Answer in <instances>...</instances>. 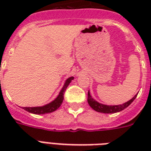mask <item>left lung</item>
Instances as JSON below:
<instances>
[{
  "instance_id": "1",
  "label": "left lung",
  "mask_w": 151,
  "mask_h": 151,
  "mask_svg": "<svg viewBox=\"0 0 151 151\" xmlns=\"http://www.w3.org/2000/svg\"><path fill=\"white\" fill-rule=\"evenodd\" d=\"M136 96H137V95H136L133 98H132L130 100H129L126 103L119 104V105H105V104H103V103H100L97 102L96 100H95L92 97V96L90 95V92L88 91V103L90 106L97 112L103 113V114H114V113L120 112V111H122L126 107H128L133 102L134 99H136Z\"/></svg>"
}]
</instances>
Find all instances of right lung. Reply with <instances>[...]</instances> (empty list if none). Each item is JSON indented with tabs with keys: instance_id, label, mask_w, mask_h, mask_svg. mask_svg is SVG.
<instances>
[{
	"instance_id": "right-lung-1",
	"label": "right lung",
	"mask_w": 151,
	"mask_h": 151,
	"mask_svg": "<svg viewBox=\"0 0 151 151\" xmlns=\"http://www.w3.org/2000/svg\"><path fill=\"white\" fill-rule=\"evenodd\" d=\"M73 77H70V78H67L64 83L63 87L62 88V89L60 90L58 96L55 98L53 101H52L51 103H48L45 106H34V107H23L25 110H27L28 112L31 113V114H48V113L54 112L55 110H56L58 108L61 106L63 101V96L64 92L66 91V88L69 85V84L73 80Z\"/></svg>"
}]
</instances>
